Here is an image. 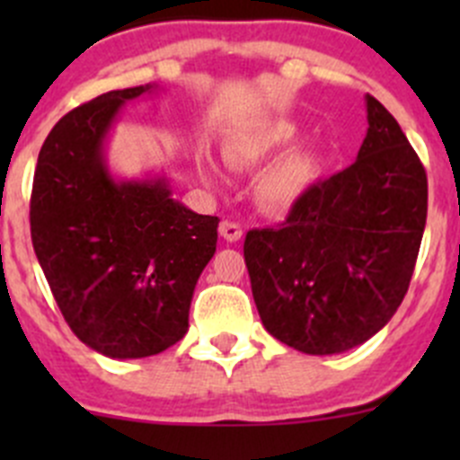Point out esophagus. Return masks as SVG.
I'll return each mask as SVG.
<instances>
[{"instance_id": "obj_1", "label": "esophagus", "mask_w": 460, "mask_h": 460, "mask_svg": "<svg viewBox=\"0 0 460 460\" xmlns=\"http://www.w3.org/2000/svg\"><path fill=\"white\" fill-rule=\"evenodd\" d=\"M220 235L226 240V243H238L243 238V226L235 225V222L225 220L220 225Z\"/></svg>"}]
</instances>
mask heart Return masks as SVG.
<instances>
[{
  "instance_id": "obj_1",
  "label": "heart",
  "mask_w": 460,
  "mask_h": 460,
  "mask_svg": "<svg viewBox=\"0 0 460 460\" xmlns=\"http://www.w3.org/2000/svg\"><path fill=\"white\" fill-rule=\"evenodd\" d=\"M303 124L296 119H271L249 131L238 133L229 146V160L235 164H264L278 153L303 137ZM324 157L318 148L300 146L278 160L258 182V198L271 211H287L305 198L318 182ZM213 171V166H207Z\"/></svg>"
}]
</instances>
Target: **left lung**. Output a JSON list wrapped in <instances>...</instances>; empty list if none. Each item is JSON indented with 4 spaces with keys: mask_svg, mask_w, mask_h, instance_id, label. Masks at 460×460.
I'll return each mask as SVG.
<instances>
[{
    "mask_svg": "<svg viewBox=\"0 0 460 460\" xmlns=\"http://www.w3.org/2000/svg\"><path fill=\"white\" fill-rule=\"evenodd\" d=\"M351 166L314 184L282 226L244 240L264 329L312 356L349 351L392 320L428 220V175L394 115L372 95Z\"/></svg>",
    "mask_w": 460,
    "mask_h": 460,
    "instance_id": "8db88e82",
    "label": "left lung"
}]
</instances>
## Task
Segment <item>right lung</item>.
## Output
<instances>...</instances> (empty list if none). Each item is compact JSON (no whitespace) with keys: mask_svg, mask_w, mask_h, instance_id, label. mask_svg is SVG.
<instances>
[{"mask_svg":"<svg viewBox=\"0 0 460 460\" xmlns=\"http://www.w3.org/2000/svg\"><path fill=\"white\" fill-rule=\"evenodd\" d=\"M157 84L111 91L64 115L37 157L31 196L35 256L59 312L86 347L146 358L184 338L217 217L173 198L169 178H118L106 144L127 102Z\"/></svg>","mask_w":460,"mask_h":460,"instance_id":"right-lung-1","label":"right lung"}]
</instances>
